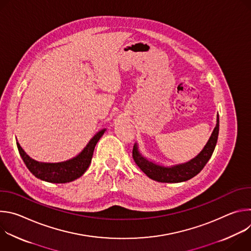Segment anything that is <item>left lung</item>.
Listing matches in <instances>:
<instances>
[{"instance_id":"8db88e82","label":"left lung","mask_w":251,"mask_h":251,"mask_svg":"<svg viewBox=\"0 0 251 251\" xmlns=\"http://www.w3.org/2000/svg\"><path fill=\"white\" fill-rule=\"evenodd\" d=\"M220 130V119L218 115L217 126L213 129V132L207 141L206 145L202 151L193 160L180 164L174 167H163L153 162L148 161L143 157L135 144L132 151V156L137 166L144 172L150 178L160 183H181L190 180V178L197 176L205 166L210 159L214 148H216Z\"/></svg>"}]
</instances>
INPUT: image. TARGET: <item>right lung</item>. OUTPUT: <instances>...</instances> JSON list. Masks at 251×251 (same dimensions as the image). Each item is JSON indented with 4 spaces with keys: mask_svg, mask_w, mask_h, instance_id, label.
Listing matches in <instances>:
<instances>
[{
    "mask_svg": "<svg viewBox=\"0 0 251 251\" xmlns=\"http://www.w3.org/2000/svg\"><path fill=\"white\" fill-rule=\"evenodd\" d=\"M104 132L105 129L99 131L78 156L61 163H40L34 161L25 154L18 142L17 146L24 163L34 176L49 183L64 184L76 180L86 172L91 163L94 148Z\"/></svg>",
    "mask_w": 251,
    "mask_h": 251,
    "instance_id": "add662e5",
    "label": "right lung"
}]
</instances>
